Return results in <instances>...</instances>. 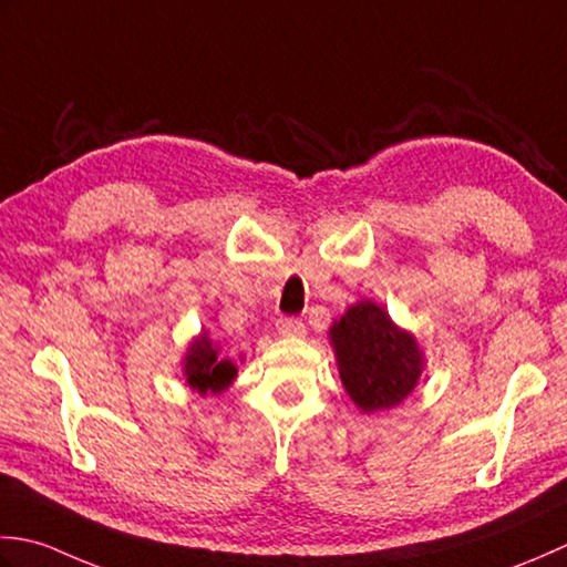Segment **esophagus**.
<instances>
[{
    "label": "esophagus",
    "instance_id": "34e87169",
    "mask_svg": "<svg viewBox=\"0 0 567 567\" xmlns=\"http://www.w3.org/2000/svg\"><path fill=\"white\" fill-rule=\"evenodd\" d=\"M276 330H279L281 334H286V338H300V334H306V322L300 318H279L276 320Z\"/></svg>",
    "mask_w": 567,
    "mask_h": 567
}]
</instances>
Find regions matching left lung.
Here are the masks:
<instances>
[{
  "label": "left lung",
  "instance_id": "obj_1",
  "mask_svg": "<svg viewBox=\"0 0 567 567\" xmlns=\"http://www.w3.org/2000/svg\"><path fill=\"white\" fill-rule=\"evenodd\" d=\"M330 340L342 384L364 413L399 406L421 377L419 344L372 300L352 306L334 322Z\"/></svg>",
  "mask_w": 567,
  "mask_h": 567
}]
</instances>
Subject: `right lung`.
Returning <instances> with one entry per match:
<instances>
[{
	"label": "right lung",
	"instance_id": "obj_1",
	"mask_svg": "<svg viewBox=\"0 0 567 567\" xmlns=\"http://www.w3.org/2000/svg\"><path fill=\"white\" fill-rule=\"evenodd\" d=\"M235 374H237L235 364L227 360H217L213 342L210 338H205V334L186 354L188 384L193 389H198L200 394H207V391H223L229 381H233Z\"/></svg>",
	"mask_w": 567,
	"mask_h": 567
}]
</instances>
